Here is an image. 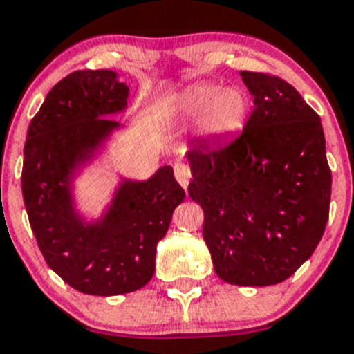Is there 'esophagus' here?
I'll use <instances>...</instances> for the list:
<instances>
[{
  "label": "esophagus",
  "instance_id": "obj_1",
  "mask_svg": "<svg viewBox=\"0 0 354 354\" xmlns=\"http://www.w3.org/2000/svg\"><path fill=\"white\" fill-rule=\"evenodd\" d=\"M174 176H176L178 183L187 190L188 183H190V178H192V171L190 166L185 162H176L174 164Z\"/></svg>",
  "mask_w": 354,
  "mask_h": 354
}]
</instances>
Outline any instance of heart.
Segmentation results:
<instances>
[{"mask_svg": "<svg viewBox=\"0 0 354 354\" xmlns=\"http://www.w3.org/2000/svg\"><path fill=\"white\" fill-rule=\"evenodd\" d=\"M171 111L183 118H202L205 136H226L239 131L249 111V102L240 88H219L216 84H198L176 95Z\"/></svg>", "mask_w": 354, "mask_h": 354, "instance_id": "heart-1", "label": "heart"}]
</instances>
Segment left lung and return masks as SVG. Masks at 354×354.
Instances as JSON below:
<instances>
[{"label": "left lung", "instance_id": "1", "mask_svg": "<svg viewBox=\"0 0 354 354\" xmlns=\"http://www.w3.org/2000/svg\"><path fill=\"white\" fill-rule=\"evenodd\" d=\"M254 109L239 136L190 147L188 195L204 211L214 272L232 286L283 282L315 252L332 174L320 115L277 75L240 71Z\"/></svg>", "mask_w": 354, "mask_h": 354}]
</instances>
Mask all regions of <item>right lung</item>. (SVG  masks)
<instances>
[{"label":"right lung","instance_id":"add662e5","mask_svg":"<svg viewBox=\"0 0 354 354\" xmlns=\"http://www.w3.org/2000/svg\"><path fill=\"white\" fill-rule=\"evenodd\" d=\"M129 88L114 71H75L58 81L30 121L24 145L22 195L30 228L51 270L75 290L119 296L156 272L157 243L185 198L173 167L145 181L122 180L97 221L74 207L72 180L93 159L128 105Z\"/></svg>","mask_w":354,"mask_h":354}]
</instances>
